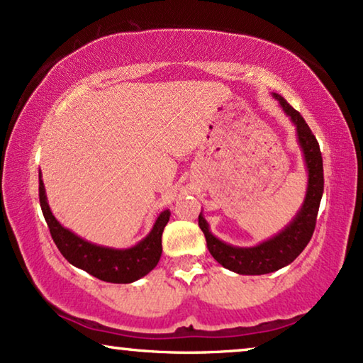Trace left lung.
I'll return each mask as SVG.
<instances>
[{"mask_svg":"<svg viewBox=\"0 0 363 363\" xmlns=\"http://www.w3.org/2000/svg\"><path fill=\"white\" fill-rule=\"evenodd\" d=\"M272 97L281 104L282 111L289 116L291 122L296 125L297 142H299L302 155H304L307 190L299 211L296 213V216L292 218V221L284 230L251 247L233 246L218 240L210 231V225L201 213L198 216V225L205 233L206 246L211 256L226 269L245 276L269 274V272L291 264L304 251L307 242L311 241L312 233H314L317 213H319L322 193H324V168H322L320 148L314 133L301 113L296 108H292L284 97L276 92L272 94Z\"/></svg>","mask_w":363,"mask_h":363,"instance_id":"8db88e82","label":"left lung"}]
</instances>
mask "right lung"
I'll return each instance as SVG.
<instances>
[{"label":"right lung","instance_id":"add662e5","mask_svg":"<svg viewBox=\"0 0 363 363\" xmlns=\"http://www.w3.org/2000/svg\"><path fill=\"white\" fill-rule=\"evenodd\" d=\"M39 203H41L44 220L61 255L72 266L89 272L97 279L113 284H128L147 276L160 261L162 233L170 220V210H163L157 216L150 233L135 246L118 250V247L94 245L64 228L49 208L41 175H39Z\"/></svg>","mask_w":363,"mask_h":363}]
</instances>
